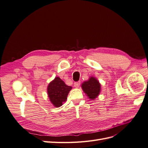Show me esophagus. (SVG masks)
Masks as SVG:
<instances>
[{
	"mask_svg": "<svg viewBox=\"0 0 148 148\" xmlns=\"http://www.w3.org/2000/svg\"><path fill=\"white\" fill-rule=\"evenodd\" d=\"M80 82H75V83H74V86L75 87V88H78L79 86V85H80Z\"/></svg>",
	"mask_w": 148,
	"mask_h": 148,
	"instance_id": "esophagus-1",
	"label": "esophagus"
}]
</instances>
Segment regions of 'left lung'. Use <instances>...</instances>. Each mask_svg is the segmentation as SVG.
Instances as JSON below:
<instances>
[{"label":"left lung","instance_id":"1","mask_svg":"<svg viewBox=\"0 0 148 148\" xmlns=\"http://www.w3.org/2000/svg\"><path fill=\"white\" fill-rule=\"evenodd\" d=\"M82 89L90 99H96L101 90V84L96 78L91 77L89 80L82 84Z\"/></svg>","mask_w":148,"mask_h":148}]
</instances>
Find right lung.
<instances>
[{"label": "right lung", "instance_id": "add662e5", "mask_svg": "<svg viewBox=\"0 0 148 148\" xmlns=\"http://www.w3.org/2000/svg\"><path fill=\"white\" fill-rule=\"evenodd\" d=\"M71 86H67L59 77H56L47 87L49 99L56 107L62 106L66 101Z\"/></svg>", "mask_w": 148, "mask_h": 148}]
</instances>
